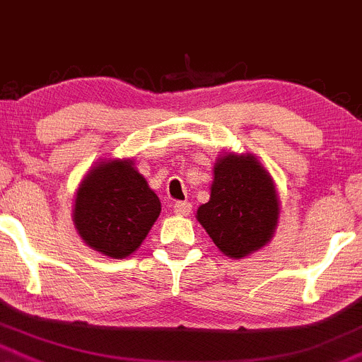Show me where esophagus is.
<instances>
[{
    "instance_id": "obj_1",
    "label": "esophagus",
    "mask_w": 362,
    "mask_h": 362,
    "mask_svg": "<svg viewBox=\"0 0 362 362\" xmlns=\"http://www.w3.org/2000/svg\"><path fill=\"white\" fill-rule=\"evenodd\" d=\"M174 212L177 216H189L192 212V204L189 202H176L174 204Z\"/></svg>"
}]
</instances>
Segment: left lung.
Wrapping results in <instances>:
<instances>
[{"instance_id": "1", "label": "left lung", "mask_w": 362, "mask_h": 362, "mask_svg": "<svg viewBox=\"0 0 362 362\" xmlns=\"http://www.w3.org/2000/svg\"><path fill=\"white\" fill-rule=\"evenodd\" d=\"M212 177L211 197L197 209V221L228 258L242 259L263 249L281 214L274 177L258 156L233 151L216 158Z\"/></svg>"}]
</instances>
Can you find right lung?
<instances>
[{
    "label": "right lung",
    "mask_w": 362,
    "mask_h": 362,
    "mask_svg": "<svg viewBox=\"0 0 362 362\" xmlns=\"http://www.w3.org/2000/svg\"><path fill=\"white\" fill-rule=\"evenodd\" d=\"M162 206L130 158H103L81 177L73 223L81 240L113 259L136 252Z\"/></svg>",
    "instance_id": "add662e5"
}]
</instances>
